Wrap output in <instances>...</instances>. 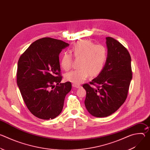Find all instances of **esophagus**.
<instances>
[{"instance_id": "34e87169", "label": "esophagus", "mask_w": 150, "mask_h": 150, "mask_svg": "<svg viewBox=\"0 0 150 150\" xmlns=\"http://www.w3.org/2000/svg\"><path fill=\"white\" fill-rule=\"evenodd\" d=\"M72 87H75V88H77L81 87V86H80L79 84H76V83H73L72 84Z\"/></svg>"}]
</instances>
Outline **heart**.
I'll use <instances>...</instances> for the list:
<instances>
[{"label":"heart","mask_w":150,"mask_h":150,"mask_svg":"<svg viewBox=\"0 0 150 150\" xmlns=\"http://www.w3.org/2000/svg\"><path fill=\"white\" fill-rule=\"evenodd\" d=\"M71 52L75 59H79V69L72 70L65 75V79L74 83H80L91 76H97L103 69L108 57L106 47L95 45L88 40H82L74 44ZM73 58L71 54L64 53L60 59V65L65 71L72 67Z\"/></svg>","instance_id":"heart-1"}]
</instances>
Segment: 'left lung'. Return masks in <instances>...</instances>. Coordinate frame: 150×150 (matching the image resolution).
Here are the masks:
<instances>
[{"label": "left lung", "instance_id": "obj_1", "mask_svg": "<svg viewBox=\"0 0 150 150\" xmlns=\"http://www.w3.org/2000/svg\"><path fill=\"white\" fill-rule=\"evenodd\" d=\"M108 57L103 71L88 83L82 85L86 90L85 105L97 117L111 115L125 101L132 78L130 54L120 42L106 37ZM91 84L94 85L93 88Z\"/></svg>", "mask_w": 150, "mask_h": 150}]
</instances>
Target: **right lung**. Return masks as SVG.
Wrapping results in <instances>:
<instances>
[{
	"mask_svg": "<svg viewBox=\"0 0 150 150\" xmlns=\"http://www.w3.org/2000/svg\"><path fill=\"white\" fill-rule=\"evenodd\" d=\"M69 45L62 40L42 38L33 42L18 60L17 85L28 109L39 119L59 116L71 90L70 82L60 83L59 55Z\"/></svg>",
	"mask_w": 150,
	"mask_h": 150,
	"instance_id": "right-lung-1",
	"label": "right lung"
}]
</instances>
